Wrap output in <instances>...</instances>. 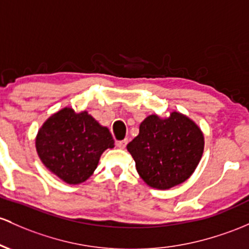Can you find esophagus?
<instances>
[{
	"label": "esophagus",
	"instance_id": "34e87169",
	"mask_svg": "<svg viewBox=\"0 0 249 249\" xmlns=\"http://www.w3.org/2000/svg\"><path fill=\"white\" fill-rule=\"evenodd\" d=\"M126 144H127V139H124V141L117 142V146H118L119 149H125Z\"/></svg>",
	"mask_w": 249,
	"mask_h": 249
}]
</instances>
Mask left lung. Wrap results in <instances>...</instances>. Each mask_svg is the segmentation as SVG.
Returning <instances> with one entry per match:
<instances>
[{
  "instance_id": "left-lung-1",
  "label": "left lung",
  "mask_w": 249,
  "mask_h": 249,
  "mask_svg": "<svg viewBox=\"0 0 249 249\" xmlns=\"http://www.w3.org/2000/svg\"><path fill=\"white\" fill-rule=\"evenodd\" d=\"M126 147L142 179L151 188L166 190L187 181L197 168L204 136L195 122L179 112L165 118L150 114Z\"/></svg>"
}]
</instances>
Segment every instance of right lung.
Instances as JSON below:
<instances>
[{"instance_id":"add662e5","label":"right lung","mask_w":249,"mask_h":249,"mask_svg":"<svg viewBox=\"0 0 249 249\" xmlns=\"http://www.w3.org/2000/svg\"><path fill=\"white\" fill-rule=\"evenodd\" d=\"M35 147L43 165L68 184H80L97 169L100 156L114 147L107 127L87 111L71 107L52 114L40 127Z\"/></svg>"}]
</instances>
